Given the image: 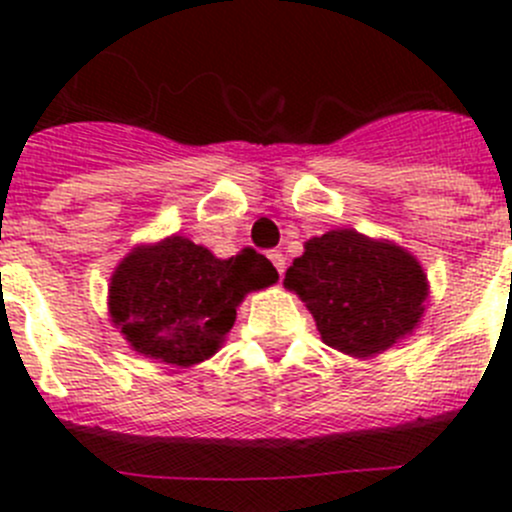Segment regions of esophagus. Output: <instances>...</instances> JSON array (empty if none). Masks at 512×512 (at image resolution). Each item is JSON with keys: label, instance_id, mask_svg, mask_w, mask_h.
<instances>
[{"label": "esophagus", "instance_id": "34e87169", "mask_svg": "<svg viewBox=\"0 0 512 512\" xmlns=\"http://www.w3.org/2000/svg\"><path fill=\"white\" fill-rule=\"evenodd\" d=\"M267 257H270V262L277 267V272L282 275V272H285V265H287V257L282 255L280 250H270V255H267Z\"/></svg>", "mask_w": 512, "mask_h": 512}]
</instances>
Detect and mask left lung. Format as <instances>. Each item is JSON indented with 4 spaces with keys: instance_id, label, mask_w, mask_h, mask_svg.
<instances>
[{
    "instance_id": "left-lung-1",
    "label": "left lung",
    "mask_w": 512,
    "mask_h": 512,
    "mask_svg": "<svg viewBox=\"0 0 512 512\" xmlns=\"http://www.w3.org/2000/svg\"><path fill=\"white\" fill-rule=\"evenodd\" d=\"M285 287L307 304L324 344L352 356H374L409 334L428 294L409 252L356 230L312 237L287 270Z\"/></svg>"
}]
</instances>
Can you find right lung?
<instances>
[{"mask_svg": "<svg viewBox=\"0 0 512 512\" xmlns=\"http://www.w3.org/2000/svg\"><path fill=\"white\" fill-rule=\"evenodd\" d=\"M272 282L277 270L252 247L218 260L205 247L173 235L138 247L118 265L108 307L136 352L193 366L218 352L242 297Z\"/></svg>", "mask_w": 512, "mask_h": 512, "instance_id": "right-lung-1", "label": "right lung"}]
</instances>
